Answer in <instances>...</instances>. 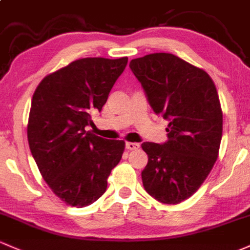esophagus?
Listing matches in <instances>:
<instances>
[{"instance_id": "1", "label": "esophagus", "mask_w": 250, "mask_h": 250, "mask_svg": "<svg viewBox=\"0 0 250 250\" xmlns=\"http://www.w3.org/2000/svg\"><path fill=\"white\" fill-rule=\"evenodd\" d=\"M125 146H126V149L127 150H137V149H139V143H132V142H127V143L125 144Z\"/></svg>"}]
</instances>
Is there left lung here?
Returning <instances> with one entry per match:
<instances>
[{
	"label": "left lung",
	"mask_w": 250,
	"mask_h": 250,
	"mask_svg": "<svg viewBox=\"0 0 250 250\" xmlns=\"http://www.w3.org/2000/svg\"><path fill=\"white\" fill-rule=\"evenodd\" d=\"M130 69L155 113L169 122L167 142L142 144L149 157L143 186L160 203L179 204L197 192L218 157L223 113L216 85L171 53L136 58Z\"/></svg>",
	"instance_id": "left-lung-1"
}]
</instances>
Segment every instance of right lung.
<instances>
[{"mask_svg": "<svg viewBox=\"0 0 250 250\" xmlns=\"http://www.w3.org/2000/svg\"><path fill=\"white\" fill-rule=\"evenodd\" d=\"M127 57L82 58L47 75L33 94L27 137L42 179L68 205L83 208L106 192L125 142L101 138L85 126L100 112Z\"/></svg>", "mask_w": 250, "mask_h": 250, "instance_id": "1", "label": "right lung"}]
</instances>
